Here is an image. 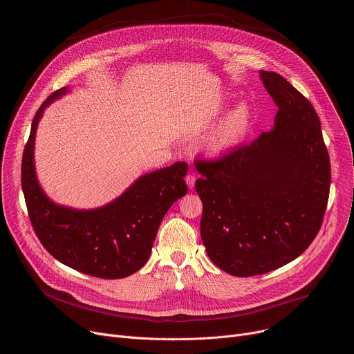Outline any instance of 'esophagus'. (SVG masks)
Instances as JSON below:
<instances>
[{
  "label": "esophagus",
  "instance_id": "34e87169",
  "mask_svg": "<svg viewBox=\"0 0 354 354\" xmlns=\"http://www.w3.org/2000/svg\"><path fill=\"white\" fill-rule=\"evenodd\" d=\"M185 180H186V185H187V187H189V189H193V187H194L196 176H194L193 174H187V175H186V178H185Z\"/></svg>",
  "mask_w": 354,
  "mask_h": 354
}]
</instances>
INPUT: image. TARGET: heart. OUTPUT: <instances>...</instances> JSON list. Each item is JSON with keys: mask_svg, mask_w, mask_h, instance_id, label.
<instances>
[{"mask_svg": "<svg viewBox=\"0 0 354 354\" xmlns=\"http://www.w3.org/2000/svg\"><path fill=\"white\" fill-rule=\"evenodd\" d=\"M252 122V113L246 105L236 106L206 141L209 153L218 156L235 148L246 136Z\"/></svg>", "mask_w": 354, "mask_h": 354, "instance_id": "1", "label": "heart"}]
</instances>
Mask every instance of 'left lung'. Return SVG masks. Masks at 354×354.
<instances>
[{
	"instance_id": "8db88e82",
	"label": "left lung",
	"mask_w": 354,
	"mask_h": 354,
	"mask_svg": "<svg viewBox=\"0 0 354 354\" xmlns=\"http://www.w3.org/2000/svg\"><path fill=\"white\" fill-rule=\"evenodd\" d=\"M279 111L270 131L218 160H196L203 203L200 235L221 270L250 277L298 258L325 216L330 162L310 100L280 74L261 70Z\"/></svg>"
}]
</instances>
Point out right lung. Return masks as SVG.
Wrapping results in <instances>:
<instances>
[{"label": "right lung", "instance_id": "1", "mask_svg": "<svg viewBox=\"0 0 354 354\" xmlns=\"http://www.w3.org/2000/svg\"><path fill=\"white\" fill-rule=\"evenodd\" d=\"M67 91L64 86L50 95L32 122L21 168L29 220L44 249L63 265L93 277L123 279L145 265L164 216L186 194L187 165L179 161L147 174L100 209L55 205L36 179L33 147L44 108Z\"/></svg>", "mask_w": 354, "mask_h": 354}]
</instances>
